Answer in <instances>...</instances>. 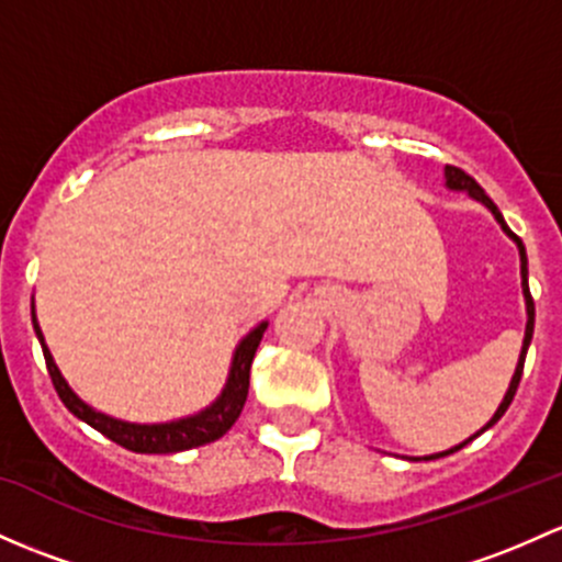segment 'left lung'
<instances>
[{
  "label": "left lung",
  "mask_w": 562,
  "mask_h": 562,
  "mask_svg": "<svg viewBox=\"0 0 562 562\" xmlns=\"http://www.w3.org/2000/svg\"><path fill=\"white\" fill-rule=\"evenodd\" d=\"M445 180H447V188H450V191H465L469 193L471 199H476V202H482L484 206H487L490 212H493V217L495 221L501 223V228H504L506 232V236H512V239L517 241V250H519V274H522V296H525V312H528V323H525V339H522V350H519V360H517V369H515V376H512V382H509V390H506V395H504V401H501V406L498 409H495V415L490 417V423L484 425L482 430H476L474 436H471V439H465V441H460L458 447H452V450H447V452H436V454H425V460H436V458H445V454H452V452H458V450H463L465 445H469V441H474L476 436L480 434H484V430L487 428H493L495 423L501 420V417H504V412L509 409V404H512V398H515V393H517V385H519V376H522V366H525V356H528V347H530V339H533V317H536V310H533V299H530V288H528V256H525V245H522V239H519V236L512 232L509 226H506V221H504V215H501V210L498 206L493 204V199L487 196V193L482 191V186L480 182L474 180V177H469L463 172V169H458V167H445Z\"/></svg>",
  "instance_id": "obj_1"
}]
</instances>
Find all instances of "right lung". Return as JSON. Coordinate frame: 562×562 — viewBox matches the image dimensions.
Listing matches in <instances>:
<instances>
[{
  "label": "right lung",
  "instance_id": "right-lung-1",
  "mask_svg": "<svg viewBox=\"0 0 562 562\" xmlns=\"http://www.w3.org/2000/svg\"><path fill=\"white\" fill-rule=\"evenodd\" d=\"M32 323H34V330H37L40 345H43L47 374H50L53 387H56L58 398L64 401V406H67L78 420L88 423L91 428H97L99 434L108 436L110 441H115V445L142 454H169V452L193 450V447H202V445H210V441L221 439V436L232 428L236 417L241 415V406H245L247 401L252 358H256L258 345H261L263 339V330L269 326V323H258V326L252 328L239 345H236L226 387H223V393L217 395L206 409L199 412V415L182 417V420L139 425V423L115 420V417L104 415V412H97L93 406H88L86 401L78 398L75 390L69 387L67 380L61 376V371H58L50 350H47L43 330H40V323H37V315H34V306H32Z\"/></svg>",
  "mask_w": 562,
  "mask_h": 562
}]
</instances>
